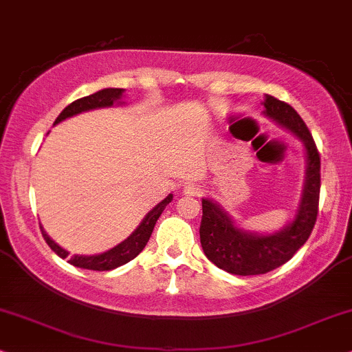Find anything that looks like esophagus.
<instances>
[{"mask_svg":"<svg viewBox=\"0 0 352 352\" xmlns=\"http://www.w3.org/2000/svg\"><path fill=\"white\" fill-rule=\"evenodd\" d=\"M184 194H188V196H201L202 186H199L196 183H188L184 186Z\"/></svg>","mask_w":352,"mask_h":352,"instance_id":"34e87169","label":"esophagus"}]
</instances>
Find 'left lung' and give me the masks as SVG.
<instances>
[{
	"instance_id": "obj_1",
	"label": "left lung",
	"mask_w": 352,
	"mask_h": 352,
	"mask_svg": "<svg viewBox=\"0 0 352 352\" xmlns=\"http://www.w3.org/2000/svg\"><path fill=\"white\" fill-rule=\"evenodd\" d=\"M264 116L290 130L305 146L307 169L296 217L276 233H254L238 228L227 212L210 199H202L201 245L217 267L235 276L266 274L282 266L309 240L318 215L320 153L309 127L287 102L266 94Z\"/></svg>"
}]
</instances>
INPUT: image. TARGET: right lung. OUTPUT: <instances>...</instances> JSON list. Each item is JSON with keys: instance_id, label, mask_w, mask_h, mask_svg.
<instances>
[{"instance_id": "obj_1", "label": "right lung", "mask_w": 352, "mask_h": 352, "mask_svg": "<svg viewBox=\"0 0 352 352\" xmlns=\"http://www.w3.org/2000/svg\"><path fill=\"white\" fill-rule=\"evenodd\" d=\"M122 94H124V89L120 88H106V89L98 91V93L94 94H89V96L76 99V101H73L70 106H67L62 112H60V116L55 119V124L62 122V120L68 119V117L80 114V112L99 109V107L114 106V104L120 102ZM171 201H173V194H169L166 199H163L158 206L153 207V209L145 215V219L142 220L140 225L135 228V232H133L127 240L119 243V245L114 246V248L104 251L101 254H93V256L73 254L72 258H68V254L70 253H68L67 250H63L62 246L56 245V243L47 235L42 225H41V232H42L43 240H45L47 245L50 246L52 251H54L55 254H58L60 258L63 259L68 258V263L73 264V266L81 267V269H91V271H111V269H116L122 266L125 263L132 261L138 253H142V250L145 248V245L150 240L156 220L160 219V215L163 214V210L166 209V206Z\"/></svg>"}]
</instances>
